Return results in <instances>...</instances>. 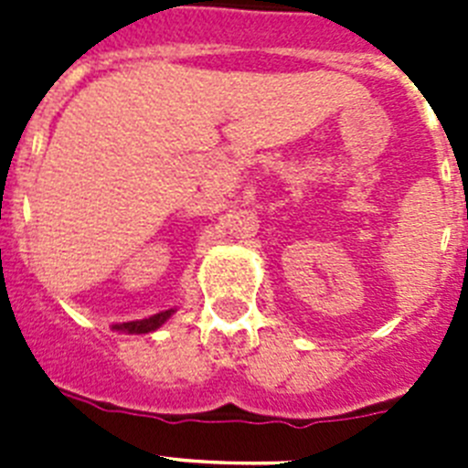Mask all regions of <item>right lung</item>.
I'll return each mask as SVG.
<instances>
[{"instance_id":"obj_1","label":"right lung","mask_w":468,"mask_h":468,"mask_svg":"<svg viewBox=\"0 0 468 468\" xmlns=\"http://www.w3.org/2000/svg\"><path fill=\"white\" fill-rule=\"evenodd\" d=\"M173 314V309H168V312H161V314H154V316L150 318H143V321H131V324H119L114 325V330H122V333H128V335H143V333H152V330L159 328L164 321H166L168 316Z\"/></svg>"}]
</instances>
